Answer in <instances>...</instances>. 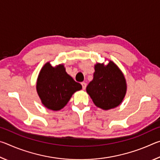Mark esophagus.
<instances>
[{
	"mask_svg": "<svg viewBox=\"0 0 160 160\" xmlns=\"http://www.w3.org/2000/svg\"><path fill=\"white\" fill-rule=\"evenodd\" d=\"M81 85H82V86L83 90H85V88H86V87H87V83L85 82H82V83H81Z\"/></svg>",
	"mask_w": 160,
	"mask_h": 160,
	"instance_id": "1",
	"label": "esophagus"
}]
</instances>
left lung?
I'll list each match as a JSON object with an SVG mask.
<instances>
[{"instance_id":"8db88e82","label":"left lung","mask_w":160,"mask_h":160,"mask_svg":"<svg viewBox=\"0 0 160 160\" xmlns=\"http://www.w3.org/2000/svg\"><path fill=\"white\" fill-rule=\"evenodd\" d=\"M94 70L93 80L86 88L94 104L104 110L118 107L126 93V82L122 72L112 61L107 66L97 63Z\"/></svg>"}]
</instances>
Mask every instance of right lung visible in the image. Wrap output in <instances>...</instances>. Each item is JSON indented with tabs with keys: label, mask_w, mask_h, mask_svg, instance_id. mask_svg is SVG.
Masks as SVG:
<instances>
[{
	"label": "right lung",
	"mask_w": 160,
	"mask_h": 160,
	"mask_svg": "<svg viewBox=\"0 0 160 160\" xmlns=\"http://www.w3.org/2000/svg\"><path fill=\"white\" fill-rule=\"evenodd\" d=\"M81 89L82 85L67 73L62 64L53 67L48 62L37 78L38 95L44 106L53 111L63 109L73 93Z\"/></svg>",
	"instance_id": "1"
}]
</instances>
